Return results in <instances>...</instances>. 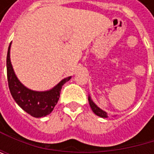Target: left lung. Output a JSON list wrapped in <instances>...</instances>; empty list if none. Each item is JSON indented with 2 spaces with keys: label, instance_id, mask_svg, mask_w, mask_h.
I'll return each instance as SVG.
<instances>
[{
  "label": "left lung",
  "instance_id": "1",
  "mask_svg": "<svg viewBox=\"0 0 154 154\" xmlns=\"http://www.w3.org/2000/svg\"><path fill=\"white\" fill-rule=\"evenodd\" d=\"M88 102H89L90 107L92 109L93 112H94L95 115H97V116H99V117H101V118H108L107 112L104 111L103 109H102L101 108L98 107V106L94 103V101L92 100V98H91L90 95H88Z\"/></svg>",
  "mask_w": 154,
  "mask_h": 154
}]
</instances>
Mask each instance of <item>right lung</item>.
Masks as SVG:
<instances>
[{"instance_id": "obj_1", "label": "right lung", "mask_w": 154, "mask_h": 154, "mask_svg": "<svg viewBox=\"0 0 154 154\" xmlns=\"http://www.w3.org/2000/svg\"><path fill=\"white\" fill-rule=\"evenodd\" d=\"M7 77L11 94L17 105L35 118L45 117L53 110L59 101L62 85L71 78L68 77L62 79L46 91H35L27 88L18 80L14 72L11 61V45L7 53Z\"/></svg>"}]
</instances>
